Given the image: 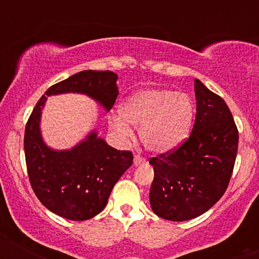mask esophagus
<instances>
[{"label":"esophagus","instance_id":"34e87169","mask_svg":"<svg viewBox=\"0 0 259 259\" xmlns=\"http://www.w3.org/2000/svg\"><path fill=\"white\" fill-rule=\"evenodd\" d=\"M145 163V159L140 155L134 156V165H142V164Z\"/></svg>","mask_w":259,"mask_h":259}]
</instances>
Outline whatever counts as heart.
Instances as JSON below:
<instances>
[{
    "mask_svg": "<svg viewBox=\"0 0 259 259\" xmlns=\"http://www.w3.org/2000/svg\"><path fill=\"white\" fill-rule=\"evenodd\" d=\"M110 119V127L121 139L133 137L128 122L139 127L143 145L155 154L178 149L192 132L195 106L189 95L165 89H145L130 95ZM128 122L126 123V121Z\"/></svg>",
    "mask_w": 259,
    "mask_h": 259,
    "instance_id": "b5f03b06",
    "label": "heart"
}]
</instances>
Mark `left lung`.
<instances>
[{
    "label": "left lung",
    "instance_id": "left-lung-1",
    "mask_svg": "<svg viewBox=\"0 0 259 259\" xmlns=\"http://www.w3.org/2000/svg\"><path fill=\"white\" fill-rule=\"evenodd\" d=\"M194 93L190 137L171 153L149 160L151 209L168 221H189L210 209L228 187L238 150V130L226 101L198 79Z\"/></svg>",
    "mask_w": 259,
    "mask_h": 259
}]
</instances>
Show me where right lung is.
<instances>
[{
	"label": "right lung",
	"mask_w": 259,
	"mask_h": 259,
	"mask_svg": "<svg viewBox=\"0 0 259 259\" xmlns=\"http://www.w3.org/2000/svg\"><path fill=\"white\" fill-rule=\"evenodd\" d=\"M116 80L113 71L77 72L48 89L28 117L23 145L31 187L38 200L62 218L88 221L100 213L115 183L133 165V154L108 145L96 132L70 150H54L41 135L42 109L48 96L77 93L109 111L119 94Z\"/></svg>",
	"instance_id": "obj_1"
}]
</instances>
